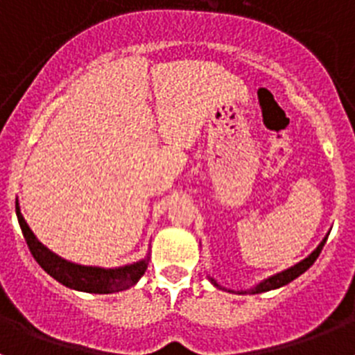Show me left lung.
Segmentation results:
<instances>
[{
  "mask_svg": "<svg viewBox=\"0 0 355 355\" xmlns=\"http://www.w3.org/2000/svg\"><path fill=\"white\" fill-rule=\"evenodd\" d=\"M325 241H327V236H325L324 240L320 241V245L316 247V249L313 250V252L309 254V256H307L306 259H302V261H300V263L293 265V266H291V268H288V270H283V272H279V274H275V275H272V277L265 279V281H261V283H259V284H256V286H254V288H250V290L240 291V293H252V295L254 293H263V291L275 290V288H281V286H284V284L291 283L293 279H297V277H299V275H302L304 272H306L307 268H309V266H311L313 263L316 261V258H318L320 252H322V249H324ZM209 281H211V283L215 284L216 288H220V286H218V284H216L215 279L209 277Z\"/></svg>",
  "mask_w": 355,
  "mask_h": 355,
  "instance_id": "obj_1",
  "label": "left lung"
}]
</instances>
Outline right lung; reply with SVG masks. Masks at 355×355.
Instances as JSON below:
<instances>
[{
  "label": "right lung",
  "instance_id": "add662e5",
  "mask_svg": "<svg viewBox=\"0 0 355 355\" xmlns=\"http://www.w3.org/2000/svg\"><path fill=\"white\" fill-rule=\"evenodd\" d=\"M15 213H17V220L24 234V240H26L35 261L42 266L44 272H48L53 279H56L64 286L78 291H87V293H115V291L135 286L139 283V279L146 274L149 256L146 259L131 263V265L119 266V268H99V266H85L67 261V259L56 256L37 240L30 225L24 220L17 200H15Z\"/></svg>",
  "mask_w": 355,
  "mask_h": 355
}]
</instances>
